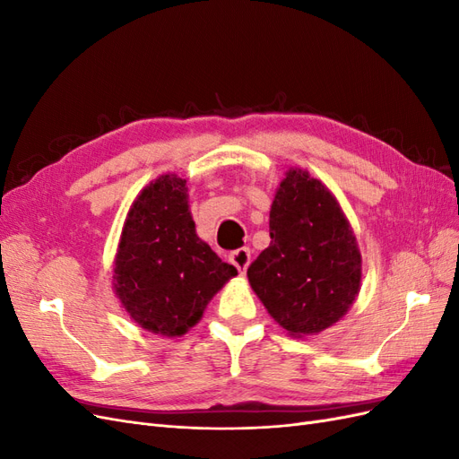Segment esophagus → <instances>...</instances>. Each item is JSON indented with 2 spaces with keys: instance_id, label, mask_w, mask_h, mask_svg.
<instances>
[{
  "instance_id": "1",
  "label": "esophagus",
  "mask_w": 459,
  "mask_h": 459,
  "mask_svg": "<svg viewBox=\"0 0 459 459\" xmlns=\"http://www.w3.org/2000/svg\"><path fill=\"white\" fill-rule=\"evenodd\" d=\"M230 260L235 268H238L241 273H245L248 264H251V251H248L247 247H241V248H238V251H233L230 255Z\"/></svg>"
}]
</instances>
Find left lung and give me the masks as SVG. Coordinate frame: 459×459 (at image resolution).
<instances>
[{
  "label": "left lung",
  "mask_w": 459,
  "mask_h": 459,
  "mask_svg": "<svg viewBox=\"0 0 459 459\" xmlns=\"http://www.w3.org/2000/svg\"><path fill=\"white\" fill-rule=\"evenodd\" d=\"M270 239L247 270L270 316L299 337L339 322L359 290L362 256L331 191L289 170L272 203Z\"/></svg>",
  "instance_id": "8db88e82"
}]
</instances>
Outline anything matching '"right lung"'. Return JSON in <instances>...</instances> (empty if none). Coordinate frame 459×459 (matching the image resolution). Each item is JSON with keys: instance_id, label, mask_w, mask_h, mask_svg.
I'll use <instances>...</instances> for the list:
<instances>
[{"instance_id": "add662e5", "label": "right lung", "mask_w": 459, "mask_h": 459, "mask_svg": "<svg viewBox=\"0 0 459 459\" xmlns=\"http://www.w3.org/2000/svg\"><path fill=\"white\" fill-rule=\"evenodd\" d=\"M186 179L160 176L130 208L115 260V290L142 327L178 337L238 273L201 241L187 204Z\"/></svg>"}]
</instances>
